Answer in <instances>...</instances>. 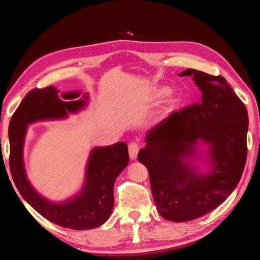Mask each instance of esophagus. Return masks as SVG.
Instances as JSON below:
<instances>
[{"label": "esophagus", "instance_id": "obj_1", "mask_svg": "<svg viewBox=\"0 0 260 260\" xmlns=\"http://www.w3.org/2000/svg\"><path fill=\"white\" fill-rule=\"evenodd\" d=\"M128 151H129V156L131 159H136L138 153H139V144L137 142H131L128 146Z\"/></svg>", "mask_w": 260, "mask_h": 260}]
</instances>
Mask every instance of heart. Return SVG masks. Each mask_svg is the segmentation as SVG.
Masks as SVG:
<instances>
[{
    "mask_svg": "<svg viewBox=\"0 0 260 260\" xmlns=\"http://www.w3.org/2000/svg\"><path fill=\"white\" fill-rule=\"evenodd\" d=\"M164 92H165L164 90H162V91H159V93H160V94H161V93H164Z\"/></svg>",
    "mask_w": 260,
    "mask_h": 260,
    "instance_id": "heart-1",
    "label": "heart"
}]
</instances>
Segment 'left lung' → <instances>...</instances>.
I'll return each mask as SVG.
<instances>
[{"label":"left lung","mask_w":260,"mask_h":260,"mask_svg":"<svg viewBox=\"0 0 260 260\" xmlns=\"http://www.w3.org/2000/svg\"><path fill=\"white\" fill-rule=\"evenodd\" d=\"M179 76L193 77L202 98L149 130L138 160L148 170L160 216L184 222L214 210L240 182L247 155L248 115L223 77L191 68ZM199 142L209 144L212 170L207 174L190 162Z\"/></svg>","instance_id":"1"}]
</instances>
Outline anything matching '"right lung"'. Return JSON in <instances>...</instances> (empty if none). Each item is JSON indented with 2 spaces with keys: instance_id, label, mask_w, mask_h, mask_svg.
<instances>
[{
  "instance_id": "add662e5",
  "label": "right lung",
  "mask_w": 260,
  "mask_h": 260,
  "mask_svg": "<svg viewBox=\"0 0 260 260\" xmlns=\"http://www.w3.org/2000/svg\"><path fill=\"white\" fill-rule=\"evenodd\" d=\"M59 94L53 85L27 93L14 113L10 127V169L14 183L22 199L55 224L74 230H90L103 224L114 207V183L129 162L124 142L94 148L86 165L85 182L81 193L65 203H52L38 194L26 176L22 160L27 125L39 120L59 119L75 113L86 103V94Z\"/></svg>"
}]
</instances>
